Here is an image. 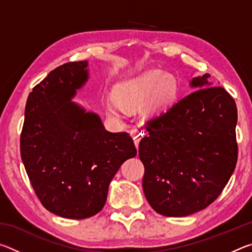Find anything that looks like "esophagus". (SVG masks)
<instances>
[{
    "label": "esophagus",
    "mask_w": 252,
    "mask_h": 252,
    "mask_svg": "<svg viewBox=\"0 0 252 252\" xmlns=\"http://www.w3.org/2000/svg\"><path fill=\"white\" fill-rule=\"evenodd\" d=\"M130 134L132 138H133V141L135 147L138 148L139 147V143H140V140H141L142 135H143V131L141 129H132L130 131Z\"/></svg>",
    "instance_id": "1"
}]
</instances>
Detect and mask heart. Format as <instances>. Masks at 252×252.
Listing matches in <instances>:
<instances>
[{
  "label": "heart",
  "mask_w": 252,
  "mask_h": 252,
  "mask_svg": "<svg viewBox=\"0 0 252 252\" xmlns=\"http://www.w3.org/2000/svg\"><path fill=\"white\" fill-rule=\"evenodd\" d=\"M178 82L174 76L164 73L161 70H150L136 78L126 80L116 89L117 100L110 99L105 106L109 113L120 117L122 106L135 108L142 104L149 96V108L161 110L167 108L176 99Z\"/></svg>",
  "instance_id": "obj_1"
}]
</instances>
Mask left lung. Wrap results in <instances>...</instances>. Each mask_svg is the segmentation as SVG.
Listing matches in <instances>:
<instances>
[{
	"mask_svg": "<svg viewBox=\"0 0 252 252\" xmlns=\"http://www.w3.org/2000/svg\"><path fill=\"white\" fill-rule=\"evenodd\" d=\"M210 75L193 78L191 92L151 119L139 144L143 192L165 217L201 211L222 192L236 168V102Z\"/></svg>",
	"mask_w": 252,
	"mask_h": 252,
	"instance_id": "8db88e82",
	"label": "left lung"
}]
</instances>
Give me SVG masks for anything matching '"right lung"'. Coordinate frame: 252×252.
I'll list each match as a JSON object with an SVG mask.
<instances>
[{"instance_id": "1", "label": "right lung", "mask_w": 252, "mask_h": 252, "mask_svg": "<svg viewBox=\"0 0 252 252\" xmlns=\"http://www.w3.org/2000/svg\"><path fill=\"white\" fill-rule=\"evenodd\" d=\"M88 79V61L51 71L30 93L21 133V158L37 198L66 219L100 212L111 180L136 156L126 132L106 131L96 113L72 100Z\"/></svg>"}]
</instances>
